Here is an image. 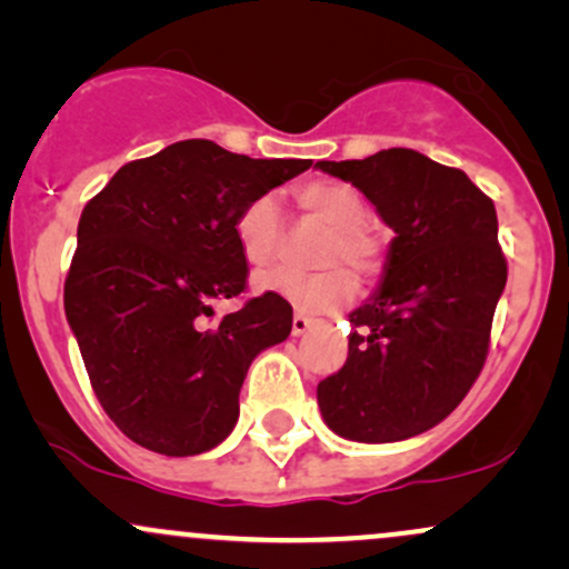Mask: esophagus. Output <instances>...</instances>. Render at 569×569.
Instances as JSON below:
<instances>
[{
    "label": "esophagus",
    "instance_id": "1",
    "mask_svg": "<svg viewBox=\"0 0 569 569\" xmlns=\"http://www.w3.org/2000/svg\"><path fill=\"white\" fill-rule=\"evenodd\" d=\"M312 326H316V321H312V318H307V316H302V312H297V316H293V321H291V335L293 337H302V335H307V331L312 329Z\"/></svg>",
    "mask_w": 569,
    "mask_h": 569
}]
</instances>
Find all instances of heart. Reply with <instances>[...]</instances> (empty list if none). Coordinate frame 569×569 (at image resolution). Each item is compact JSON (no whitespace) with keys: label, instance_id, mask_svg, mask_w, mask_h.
<instances>
[{"label":"heart","instance_id":"heart-1","mask_svg":"<svg viewBox=\"0 0 569 569\" xmlns=\"http://www.w3.org/2000/svg\"><path fill=\"white\" fill-rule=\"evenodd\" d=\"M293 200L302 217L323 227L312 264L323 270L297 276L289 270H267L253 278L257 291L276 293L302 312H335L356 293L358 278H371L382 267V240L367 221V202L358 189L337 179H307L293 187ZM283 217L272 194H257L240 208L234 238L248 264H270L278 253Z\"/></svg>","mask_w":569,"mask_h":569}]
</instances>
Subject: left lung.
<instances>
[{"label": "left lung", "mask_w": 569, "mask_h": 569, "mask_svg": "<svg viewBox=\"0 0 569 569\" xmlns=\"http://www.w3.org/2000/svg\"><path fill=\"white\" fill-rule=\"evenodd\" d=\"M316 168L361 189L396 232L380 289L350 312L348 361L318 382V407L342 439H411L452 415L487 361L508 278L495 202L460 168L403 147Z\"/></svg>", "instance_id": "obj_1"}]
</instances>
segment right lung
Returning a JSON list of instances; mask_svg holds the SVG:
<instances>
[{"instance_id": "add662e5", "label": "right lung", "mask_w": 569, "mask_h": 569, "mask_svg": "<svg viewBox=\"0 0 569 569\" xmlns=\"http://www.w3.org/2000/svg\"><path fill=\"white\" fill-rule=\"evenodd\" d=\"M312 160H253L206 139L133 160L84 206L63 307L103 411L130 441L200 455L232 433L246 371L291 335V305L246 291L240 208Z\"/></svg>"}]
</instances>
